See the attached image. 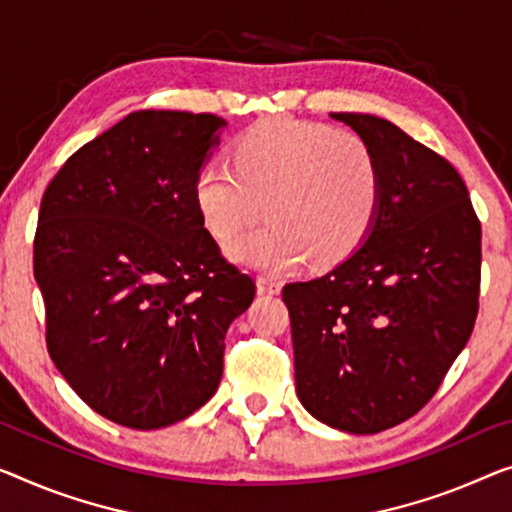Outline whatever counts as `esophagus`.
Wrapping results in <instances>:
<instances>
[{
	"label": "esophagus",
	"instance_id": "obj_1",
	"mask_svg": "<svg viewBox=\"0 0 512 512\" xmlns=\"http://www.w3.org/2000/svg\"><path fill=\"white\" fill-rule=\"evenodd\" d=\"M257 289H259V294L273 296V294H280L282 282L276 280V278H269V276H259L257 278Z\"/></svg>",
	"mask_w": 512,
	"mask_h": 512
}]
</instances>
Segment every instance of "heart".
<instances>
[{
    "mask_svg": "<svg viewBox=\"0 0 512 512\" xmlns=\"http://www.w3.org/2000/svg\"><path fill=\"white\" fill-rule=\"evenodd\" d=\"M207 232L230 243L264 213L269 223L230 246L234 262L292 271L326 269L368 239L381 209V172L368 142L289 117L264 119L234 144V165L209 160L193 183Z\"/></svg>",
    "mask_w": 512,
    "mask_h": 512,
    "instance_id": "1",
    "label": "heart"
}]
</instances>
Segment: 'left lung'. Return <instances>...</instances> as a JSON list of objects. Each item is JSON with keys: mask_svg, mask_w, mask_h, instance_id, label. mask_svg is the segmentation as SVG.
Returning a JSON list of instances; mask_svg holds the SVG:
<instances>
[{"mask_svg": "<svg viewBox=\"0 0 512 512\" xmlns=\"http://www.w3.org/2000/svg\"><path fill=\"white\" fill-rule=\"evenodd\" d=\"M381 172L377 223L322 278L289 282L296 395L317 421L375 434L418 414L474 331L480 220L446 158L375 114L331 112Z\"/></svg>", "mask_w": 512, "mask_h": 512, "instance_id": "1", "label": "left lung"}]
</instances>
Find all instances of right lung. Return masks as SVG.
I'll return each mask as SVG.
<instances>
[{
  "mask_svg": "<svg viewBox=\"0 0 512 512\" xmlns=\"http://www.w3.org/2000/svg\"><path fill=\"white\" fill-rule=\"evenodd\" d=\"M225 119L131 112L45 188L34 278L57 370L91 409L133 430L188 418L223 377L225 333L255 282L220 255L193 183Z\"/></svg>",
  "mask_w": 512,
  "mask_h": 512,
  "instance_id": "obj_1",
  "label": "right lung"
}]
</instances>
